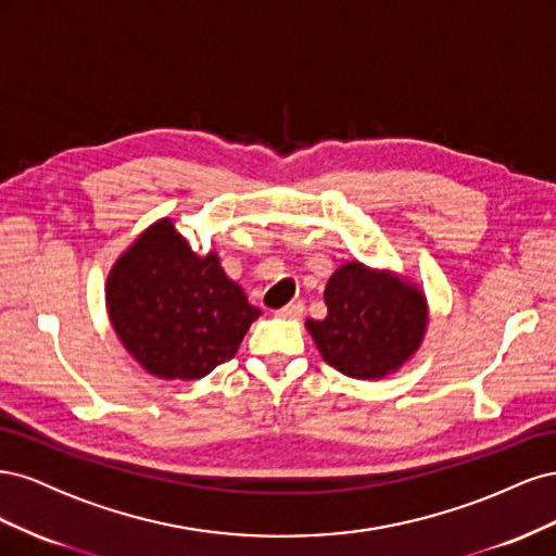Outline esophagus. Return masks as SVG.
Here are the masks:
<instances>
[{"label": "esophagus", "instance_id": "obj_1", "mask_svg": "<svg viewBox=\"0 0 556 556\" xmlns=\"http://www.w3.org/2000/svg\"><path fill=\"white\" fill-rule=\"evenodd\" d=\"M304 304H301V301H294V304H290V306H285V308H280L276 315L278 317H282V319H299L301 315H304Z\"/></svg>", "mask_w": 556, "mask_h": 556}]
</instances>
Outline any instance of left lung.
Returning <instances> with one entry per match:
<instances>
[{
	"instance_id": "left-lung-1",
	"label": "left lung",
	"mask_w": 556,
	"mask_h": 556,
	"mask_svg": "<svg viewBox=\"0 0 556 556\" xmlns=\"http://www.w3.org/2000/svg\"><path fill=\"white\" fill-rule=\"evenodd\" d=\"M325 319H306L323 359L357 380H380L410 362L425 341L429 304L417 282L390 268L348 262L325 288Z\"/></svg>"
}]
</instances>
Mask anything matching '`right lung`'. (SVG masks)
Segmentation results:
<instances>
[{"label":"right lung","instance_id":"obj_1","mask_svg":"<svg viewBox=\"0 0 556 556\" xmlns=\"http://www.w3.org/2000/svg\"><path fill=\"white\" fill-rule=\"evenodd\" d=\"M109 319L129 355L160 380H199L231 359L262 315L217 252L197 255L172 217L134 239L106 278Z\"/></svg>","mask_w":556,"mask_h":556}]
</instances>
